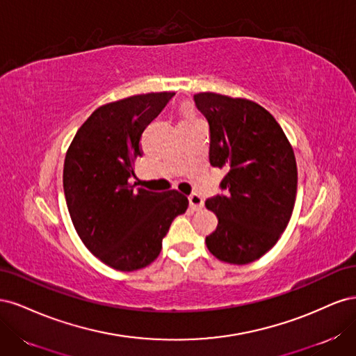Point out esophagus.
Returning <instances> with one entry per match:
<instances>
[{
  "label": "esophagus",
  "instance_id": "1",
  "mask_svg": "<svg viewBox=\"0 0 356 356\" xmlns=\"http://www.w3.org/2000/svg\"><path fill=\"white\" fill-rule=\"evenodd\" d=\"M188 202H190V208L193 211H200L203 208V199L199 195L188 196Z\"/></svg>",
  "mask_w": 356,
  "mask_h": 356
}]
</instances>
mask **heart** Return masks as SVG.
Returning a JSON list of instances; mask_svg holds the SVG:
<instances>
[{
    "label": "heart",
    "mask_w": 356,
    "mask_h": 356,
    "mask_svg": "<svg viewBox=\"0 0 356 356\" xmlns=\"http://www.w3.org/2000/svg\"><path fill=\"white\" fill-rule=\"evenodd\" d=\"M191 120H196V115L190 106H184V110H182V122H191Z\"/></svg>",
    "instance_id": "1"
}]
</instances>
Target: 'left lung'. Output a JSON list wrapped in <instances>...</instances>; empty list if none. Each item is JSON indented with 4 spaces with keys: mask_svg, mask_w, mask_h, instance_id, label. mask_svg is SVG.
<instances>
[{
    "mask_svg": "<svg viewBox=\"0 0 356 356\" xmlns=\"http://www.w3.org/2000/svg\"><path fill=\"white\" fill-rule=\"evenodd\" d=\"M195 102L209 123L211 165L227 170L221 181L225 196L204 203L218 218L204 243L220 261L252 263L272 250L293 213V145L275 117L254 101L202 92Z\"/></svg>",
    "mask_w": 356,
    "mask_h": 356,
    "instance_id": "1",
    "label": "left lung"
}]
</instances>
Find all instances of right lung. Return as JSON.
<instances>
[{
    "label": "right lung",
    "mask_w": 356,
    "mask_h": 356,
    "mask_svg": "<svg viewBox=\"0 0 356 356\" xmlns=\"http://www.w3.org/2000/svg\"><path fill=\"white\" fill-rule=\"evenodd\" d=\"M175 92L135 95L96 108L75 134L63 163V191L84 246L120 272L152 264L188 199L177 190L135 188L129 177L143 157L144 129Z\"/></svg>",
    "instance_id": "right-lung-1"
}]
</instances>
